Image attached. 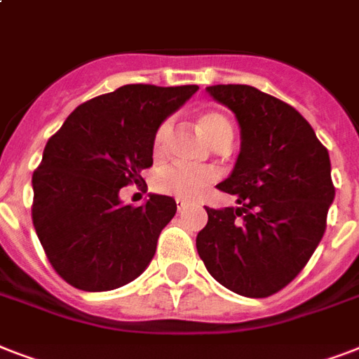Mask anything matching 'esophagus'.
Returning <instances> with one entry per match:
<instances>
[{
	"instance_id": "1",
	"label": "esophagus",
	"mask_w": 359,
	"mask_h": 359,
	"mask_svg": "<svg viewBox=\"0 0 359 359\" xmlns=\"http://www.w3.org/2000/svg\"><path fill=\"white\" fill-rule=\"evenodd\" d=\"M186 207H188V201H182V199H177V210H179V212H182V210H184Z\"/></svg>"
}]
</instances>
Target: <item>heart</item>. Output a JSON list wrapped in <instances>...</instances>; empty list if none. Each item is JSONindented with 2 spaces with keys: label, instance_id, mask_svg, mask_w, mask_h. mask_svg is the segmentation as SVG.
<instances>
[{
  "label": "heart",
  "instance_id": "b5f03b06",
  "mask_svg": "<svg viewBox=\"0 0 359 359\" xmlns=\"http://www.w3.org/2000/svg\"><path fill=\"white\" fill-rule=\"evenodd\" d=\"M197 126L212 147H229L233 141V126L225 115L218 111H207L197 117ZM171 134V121H163L152 137V151L160 156L165 149V141ZM218 180L216 169H184L179 165H169L158 171L154 177V188L163 196H173L177 199H196Z\"/></svg>",
  "mask_w": 359,
  "mask_h": 359
}]
</instances>
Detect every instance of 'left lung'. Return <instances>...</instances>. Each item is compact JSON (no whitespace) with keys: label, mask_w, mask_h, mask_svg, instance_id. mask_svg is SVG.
<instances>
[{"label":"left lung","mask_w":359,"mask_h":359,"mask_svg":"<svg viewBox=\"0 0 359 359\" xmlns=\"http://www.w3.org/2000/svg\"><path fill=\"white\" fill-rule=\"evenodd\" d=\"M235 114L240 154L218 190L238 207L208 208L196 245L218 283L266 298L302 272L326 231L335 197L326 147L292 106L251 86H212Z\"/></svg>","instance_id":"1"}]
</instances>
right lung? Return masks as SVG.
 I'll use <instances>...</instances> for the list:
<instances>
[{
	"mask_svg": "<svg viewBox=\"0 0 359 359\" xmlns=\"http://www.w3.org/2000/svg\"><path fill=\"white\" fill-rule=\"evenodd\" d=\"M197 89L123 86L78 106L48 140L31 180V216L48 261L69 285L114 290L149 266L177 203L151 194L141 207L121 205L119 190L143 180L154 132Z\"/></svg>",
	"mask_w": 359,
	"mask_h": 359,
	"instance_id": "obj_1",
	"label": "right lung"
}]
</instances>
